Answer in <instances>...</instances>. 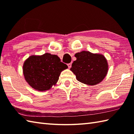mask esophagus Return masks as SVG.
Wrapping results in <instances>:
<instances>
[{
	"label": "esophagus",
	"mask_w": 134,
	"mask_h": 134,
	"mask_svg": "<svg viewBox=\"0 0 134 134\" xmlns=\"http://www.w3.org/2000/svg\"><path fill=\"white\" fill-rule=\"evenodd\" d=\"M67 65H68V67H69V68L70 69V68H71V63L67 64Z\"/></svg>",
	"instance_id": "34e87169"
}]
</instances>
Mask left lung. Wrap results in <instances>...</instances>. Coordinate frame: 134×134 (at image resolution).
I'll use <instances>...</instances> for the list:
<instances>
[{"label": "left lung", "instance_id": "8db88e82", "mask_svg": "<svg viewBox=\"0 0 134 134\" xmlns=\"http://www.w3.org/2000/svg\"><path fill=\"white\" fill-rule=\"evenodd\" d=\"M70 70L81 83L90 86L97 85L105 78L108 71V64L105 57L99 53L82 51L75 53Z\"/></svg>", "mask_w": 134, "mask_h": 134}]
</instances>
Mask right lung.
Returning <instances> with one entry per match:
<instances>
[{
    "label": "right lung",
    "instance_id": "add662e5",
    "mask_svg": "<svg viewBox=\"0 0 134 134\" xmlns=\"http://www.w3.org/2000/svg\"><path fill=\"white\" fill-rule=\"evenodd\" d=\"M67 68L58 56L45 53L42 55L29 56L23 64V74L31 87L44 92L55 86L61 72Z\"/></svg>",
    "mask_w": 134,
    "mask_h": 134
}]
</instances>
